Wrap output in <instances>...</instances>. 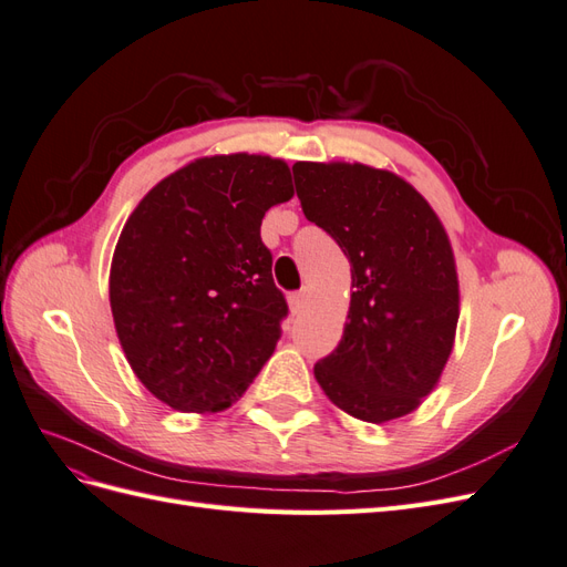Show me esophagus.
<instances>
[{
	"label": "esophagus",
	"instance_id": "obj_1",
	"mask_svg": "<svg viewBox=\"0 0 567 567\" xmlns=\"http://www.w3.org/2000/svg\"><path fill=\"white\" fill-rule=\"evenodd\" d=\"M305 302H307L305 290H298V293H290L288 296V305H290V310H293V315H298L302 310Z\"/></svg>",
	"mask_w": 567,
	"mask_h": 567
}]
</instances>
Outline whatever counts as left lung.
<instances>
[{
  "mask_svg": "<svg viewBox=\"0 0 567 567\" xmlns=\"http://www.w3.org/2000/svg\"><path fill=\"white\" fill-rule=\"evenodd\" d=\"M305 217L350 260L352 300L338 348L315 375L336 406L369 423L414 411L454 346L458 279L447 231L402 177L362 163H296Z\"/></svg>",
  "mask_w": 567,
  "mask_h": 567,
  "instance_id": "left-lung-1",
  "label": "left lung"
}]
</instances>
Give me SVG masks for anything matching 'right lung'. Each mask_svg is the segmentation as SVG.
Returning a JSON list of instances; mask_svg holds the SVG:
<instances>
[{
  "label": "right lung",
  "mask_w": 567,
  "mask_h": 567,
  "mask_svg": "<svg viewBox=\"0 0 567 567\" xmlns=\"http://www.w3.org/2000/svg\"><path fill=\"white\" fill-rule=\"evenodd\" d=\"M293 196L284 161L198 158L136 205L111 265L120 346L146 390L177 411H221L255 381L288 305L260 225Z\"/></svg>",
  "instance_id": "1"
}]
</instances>
